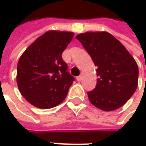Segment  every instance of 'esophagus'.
I'll list each match as a JSON object with an SVG mask.
<instances>
[{
	"label": "esophagus",
	"mask_w": 146,
	"mask_h": 146,
	"mask_svg": "<svg viewBox=\"0 0 146 146\" xmlns=\"http://www.w3.org/2000/svg\"><path fill=\"white\" fill-rule=\"evenodd\" d=\"M82 80V76H78V78H77V81L78 82H81Z\"/></svg>",
	"instance_id": "1"
}]
</instances>
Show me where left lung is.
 Returning a JSON list of instances; mask_svg holds the SVG:
<instances>
[{"mask_svg": "<svg viewBox=\"0 0 146 146\" xmlns=\"http://www.w3.org/2000/svg\"><path fill=\"white\" fill-rule=\"evenodd\" d=\"M76 38L97 66L96 87L87 93L90 102L105 111L122 107L138 85V66L134 58L110 33H82Z\"/></svg>", "mask_w": 146, "mask_h": 146, "instance_id": "1", "label": "left lung"}]
</instances>
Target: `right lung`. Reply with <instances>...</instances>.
<instances>
[{
    "instance_id": "add662e5",
    "label": "right lung",
    "mask_w": 146,
    "mask_h": 146,
    "mask_svg": "<svg viewBox=\"0 0 146 146\" xmlns=\"http://www.w3.org/2000/svg\"><path fill=\"white\" fill-rule=\"evenodd\" d=\"M74 34L49 31L36 38L19 59L17 83L21 94L33 106L48 109L67 96L74 78L67 71L62 53Z\"/></svg>"
}]
</instances>
